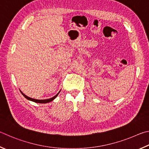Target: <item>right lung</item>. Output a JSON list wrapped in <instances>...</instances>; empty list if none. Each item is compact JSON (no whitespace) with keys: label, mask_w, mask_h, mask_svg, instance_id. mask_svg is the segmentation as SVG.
<instances>
[{"label":"right lung","mask_w":149,"mask_h":149,"mask_svg":"<svg viewBox=\"0 0 149 149\" xmlns=\"http://www.w3.org/2000/svg\"><path fill=\"white\" fill-rule=\"evenodd\" d=\"M59 93H57V95H56L54 96V97H52V98H50V99H48V100H35V99H33V98H31V97H27V95H25L24 93H23L22 92V93L23 94V95L24 96V97L26 98V99H27V100H30V101H34V102H35V103H49V102H50V101H53L55 98H56L57 96V95L59 94Z\"/></svg>","instance_id":"obj_1"}]
</instances>
